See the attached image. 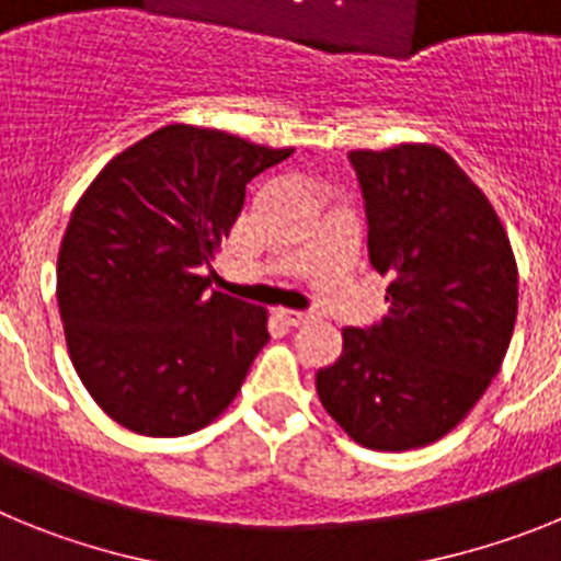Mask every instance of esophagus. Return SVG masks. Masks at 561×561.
Masks as SVG:
<instances>
[{
  "label": "esophagus",
  "instance_id": "esophagus-1",
  "mask_svg": "<svg viewBox=\"0 0 561 561\" xmlns=\"http://www.w3.org/2000/svg\"><path fill=\"white\" fill-rule=\"evenodd\" d=\"M275 317L277 320H284L286 325H304L311 320V314H306V311H289V309H277Z\"/></svg>",
  "mask_w": 561,
  "mask_h": 561
}]
</instances>
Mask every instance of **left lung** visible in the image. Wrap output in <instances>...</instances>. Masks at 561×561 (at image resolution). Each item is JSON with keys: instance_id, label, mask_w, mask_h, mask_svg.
Returning a JSON list of instances; mask_svg holds the SVG:
<instances>
[{"instance_id": "8db88e82", "label": "left lung", "mask_w": 561, "mask_h": 561, "mask_svg": "<svg viewBox=\"0 0 561 561\" xmlns=\"http://www.w3.org/2000/svg\"><path fill=\"white\" fill-rule=\"evenodd\" d=\"M388 314L342 329L317 396L348 438L404 453L444 438L497 376L517 323V261L492 202L444 148L351 151Z\"/></svg>"}]
</instances>
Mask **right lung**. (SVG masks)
<instances>
[{
  "label": "right lung",
  "instance_id": "1",
  "mask_svg": "<svg viewBox=\"0 0 561 561\" xmlns=\"http://www.w3.org/2000/svg\"><path fill=\"white\" fill-rule=\"evenodd\" d=\"M289 153L173 123L83 191L58 250L56 295L69 359L108 419L176 438L230 408L270 342L266 309L210 291L205 270L247 182Z\"/></svg>",
  "mask_w": 561,
  "mask_h": 561
}]
</instances>
